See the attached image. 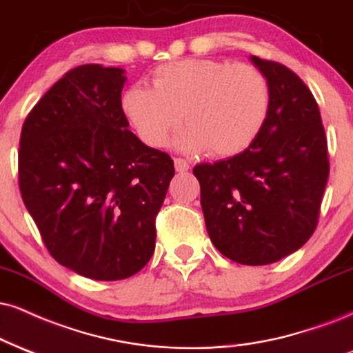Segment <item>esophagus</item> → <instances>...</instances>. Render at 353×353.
<instances>
[{
  "label": "esophagus",
  "mask_w": 353,
  "mask_h": 353,
  "mask_svg": "<svg viewBox=\"0 0 353 353\" xmlns=\"http://www.w3.org/2000/svg\"><path fill=\"white\" fill-rule=\"evenodd\" d=\"M175 170H176V172H180V173L188 172L190 163L186 162V160H183V159H175Z\"/></svg>",
  "instance_id": "obj_1"
}]
</instances>
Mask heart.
<instances>
[{
  "instance_id": "heart-1",
  "label": "heart",
  "mask_w": 353,
  "mask_h": 353,
  "mask_svg": "<svg viewBox=\"0 0 353 353\" xmlns=\"http://www.w3.org/2000/svg\"><path fill=\"white\" fill-rule=\"evenodd\" d=\"M152 85H130L121 108L145 145L163 147L185 117L175 147L217 159L242 154L260 136L270 85L259 68L214 59H185L155 68Z\"/></svg>"
}]
</instances>
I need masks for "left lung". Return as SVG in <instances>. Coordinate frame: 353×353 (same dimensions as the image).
I'll list each match as a JSON object with an SVG mask.
<instances>
[{"label":"left lung","mask_w":353,"mask_h":353,"mask_svg":"<svg viewBox=\"0 0 353 353\" xmlns=\"http://www.w3.org/2000/svg\"><path fill=\"white\" fill-rule=\"evenodd\" d=\"M270 85L260 136L242 154L193 168L211 242L242 265H268L310 241L329 178L312 93L285 65L250 57Z\"/></svg>","instance_id":"obj_1"}]
</instances>
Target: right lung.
Masks as SVG:
<instances>
[{
  "label": "right lung",
  "mask_w": 353,
  "mask_h": 353,
  "mask_svg": "<svg viewBox=\"0 0 353 353\" xmlns=\"http://www.w3.org/2000/svg\"><path fill=\"white\" fill-rule=\"evenodd\" d=\"M125 70L81 65L23 125L19 190L50 255L91 280L136 275L155 250V216L175 175L168 154L128 129Z\"/></svg>",
  "instance_id": "1"
}]
</instances>
